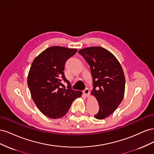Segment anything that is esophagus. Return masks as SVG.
Here are the masks:
<instances>
[{
  "mask_svg": "<svg viewBox=\"0 0 154 154\" xmlns=\"http://www.w3.org/2000/svg\"><path fill=\"white\" fill-rule=\"evenodd\" d=\"M83 93L86 97H88V95H89V90H88V88H86L83 91Z\"/></svg>",
  "mask_w": 154,
  "mask_h": 154,
  "instance_id": "1",
  "label": "esophagus"
}]
</instances>
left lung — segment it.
<instances>
[{"instance_id": "1", "label": "left lung", "mask_w": 154, "mask_h": 154, "mask_svg": "<svg viewBox=\"0 0 154 154\" xmlns=\"http://www.w3.org/2000/svg\"><path fill=\"white\" fill-rule=\"evenodd\" d=\"M89 65L93 90L99 104L94 115L97 119L108 117L122 103L125 94V78L120 63L114 54L101 47H91L78 51Z\"/></svg>"}]
</instances>
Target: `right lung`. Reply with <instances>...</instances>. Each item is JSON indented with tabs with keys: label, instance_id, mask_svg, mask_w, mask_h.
I'll use <instances>...</instances> for the list:
<instances>
[{
	"label": "right lung",
	"instance_id": "1",
	"mask_svg": "<svg viewBox=\"0 0 154 154\" xmlns=\"http://www.w3.org/2000/svg\"><path fill=\"white\" fill-rule=\"evenodd\" d=\"M76 49L53 46L44 51L32 62L27 76L32 99L42 113L51 119L66 115L73 101L82 92L74 91L64 74L65 63ZM68 83V88L61 87Z\"/></svg>",
	"mask_w": 154,
	"mask_h": 154
}]
</instances>
